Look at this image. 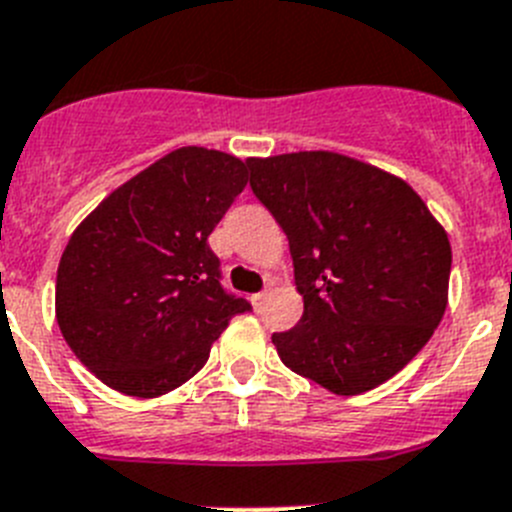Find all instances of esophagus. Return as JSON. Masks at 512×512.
Returning a JSON list of instances; mask_svg holds the SVG:
<instances>
[{
  "label": "esophagus",
  "mask_w": 512,
  "mask_h": 512,
  "mask_svg": "<svg viewBox=\"0 0 512 512\" xmlns=\"http://www.w3.org/2000/svg\"><path fill=\"white\" fill-rule=\"evenodd\" d=\"M265 299H268V291L252 293V306H255V309H260V306H262V304H265Z\"/></svg>",
  "instance_id": "esophagus-1"
}]
</instances>
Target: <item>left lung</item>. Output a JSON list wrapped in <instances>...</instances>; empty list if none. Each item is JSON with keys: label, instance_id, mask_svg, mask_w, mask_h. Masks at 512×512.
I'll list each match as a JSON object with an SVG mask.
<instances>
[{"label": "left lung", "instance_id": "left-lung-1", "mask_svg": "<svg viewBox=\"0 0 512 512\" xmlns=\"http://www.w3.org/2000/svg\"><path fill=\"white\" fill-rule=\"evenodd\" d=\"M250 188L288 237L304 314L275 332L291 371L340 397L389 381L448 304L451 244L399 177L335 151L250 159Z\"/></svg>", "mask_w": 512, "mask_h": 512}]
</instances>
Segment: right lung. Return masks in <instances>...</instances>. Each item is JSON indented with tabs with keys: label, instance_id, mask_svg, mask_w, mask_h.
Wrapping results in <instances>:
<instances>
[{
	"label": "right lung",
	"instance_id": "1",
	"mask_svg": "<svg viewBox=\"0 0 512 512\" xmlns=\"http://www.w3.org/2000/svg\"><path fill=\"white\" fill-rule=\"evenodd\" d=\"M247 185V162L182 146L77 226L56 275V319L102 384L151 399L201 371L250 301L221 286L208 234Z\"/></svg>",
	"mask_w": 512,
	"mask_h": 512
}]
</instances>
